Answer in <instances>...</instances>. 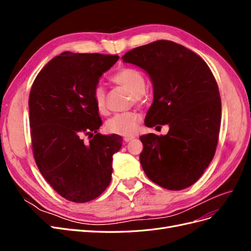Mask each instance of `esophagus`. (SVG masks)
<instances>
[{
	"label": "esophagus",
	"instance_id": "1",
	"mask_svg": "<svg viewBox=\"0 0 251 251\" xmlns=\"http://www.w3.org/2000/svg\"><path fill=\"white\" fill-rule=\"evenodd\" d=\"M133 139H134V136H126V137H124V140L126 142H128V141H131Z\"/></svg>",
	"mask_w": 251,
	"mask_h": 251
}]
</instances>
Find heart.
Returning <instances> with one entry per match:
<instances>
[{"label": "heart", "instance_id": "obj_1", "mask_svg": "<svg viewBox=\"0 0 251 251\" xmlns=\"http://www.w3.org/2000/svg\"><path fill=\"white\" fill-rule=\"evenodd\" d=\"M111 81L131 92L136 103H141L146 89V78L135 68L123 67L111 76ZM93 102L98 113L105 114L107 109V93L101 86H96L92 92ZM141 118L136 112H125L114 115L105 124V130L111 134L120 136H133L138 130Z\"/></svg>", "mask_w": 251, "mask_h": 251}]
</instances>
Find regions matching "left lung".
<instances>
[{
    "label": "left lung",
    "mask_w": 251,
    "mask_h": 251,
    "mask_svg": "<svg viewBox=\"0 0 251 251\" xmlns=\"http://www.w3.org/2000/svg\"><path fill=\"white\" fill-rule=\"evenodd\" d=\"M123 58L153 81L154 101L144 124L170 126L166 135L140 136L144 173L170 191L193 185L208 168L219 140L221 97L214 74L198 54L172 41L143 45Z\"/></svg>",
    "instance_id": "obj_1"
}]
</instances>
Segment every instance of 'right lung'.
<instances>
[{
  "label": "right lung",
  "mask_w": 251,
  "mask_h": 251,
  "mask_svg": "<svg viewBox=\"0 0 251 251\" xmlns=\"http://www.w3.org/2000/svg\"><path fill=\"white\" fill-rule=\"evenodd\" d=\"M117 55L63 52L35 77L29 94L32 153L43 177L68 201L86 203L111 182L120 136L97 133L101 126L92 92ZM96 133L93 135V132ZM83 134L92 138L89 143Z\"/></svg>",
  "instance_id": "add662e5"
}]
</instances>
